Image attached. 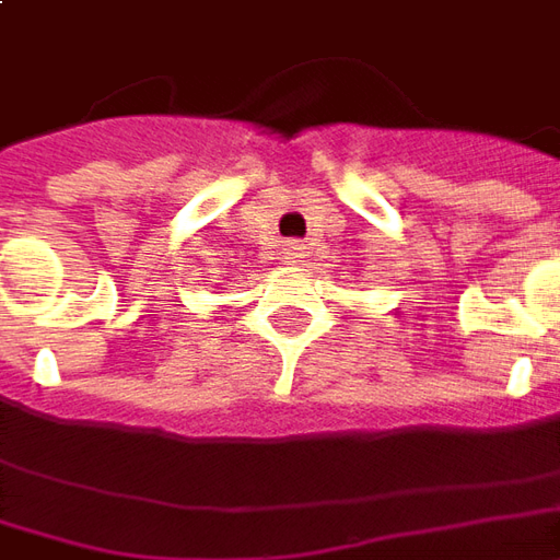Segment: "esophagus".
<instances>
[{
    "mask_svg": "<svg viewBox=\"0 0 560 560\" xmlns=\"http://www.w3.org/2000/svg\"><path fill=\"white\" fill-rule=\"evenodd\" d=\"M303 257H306V245H303V242H288V245L281 248V260H284V264H293V267H296V264H303Z\"/></svg>",
    "mask_w": 560,
    "mask_h": 560,
    "instance_id": "obj_1",
    "label": "esophagus"
}]
</instances>
